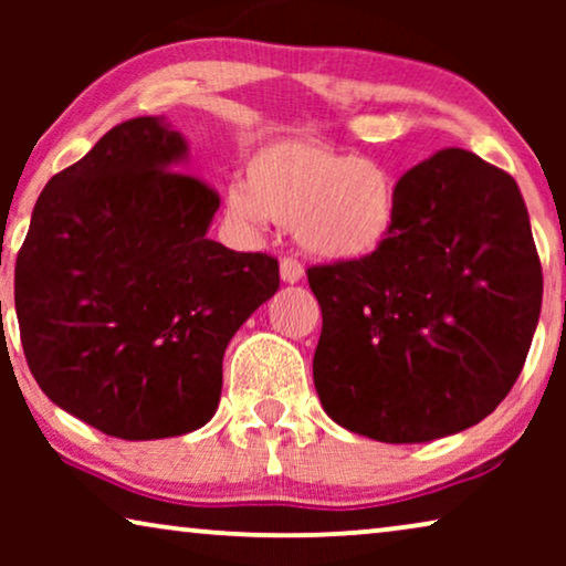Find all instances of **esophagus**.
Returning a JSON list of instances; mask_svg holds the SVG:
<instances>
[{
    "instance_id": "esophagus-1",
    "label": "esophagus",
    "mask_w": 566,
    "mask_h": 566,
    "mask_svg": "<svg viewBox=\"0 0 566 566\" xmlns=\"http://www.w3.org/2000/svg\"><path fill=\"white\" fill-rule=\"evenodd\" d=\"M301 277H304V268H301V262L293 258H283L281 260V281L293 285V283H298Z\"/></svg>"
}]
</instances>
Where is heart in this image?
Wrapping results in <instances>:
<instances>
[{
  "label": "heart",
  "mask_w": 566,
  "mask_h": 566,
  "mask_svg": "<svg viewBox=\"0 0 566 566\" xmlns=\"http://www.w3.org/2000/svg\"><path fill=\"white\" fill-rule=\"evenodd\" d=\"M227 208L247 227H293L319 260L363 262L397 231L399 192L381 161L316 142H277L252 154L244 185L227 190Z\"/></svg>",
  "instance_id": "heart-1"
}]
</instances>
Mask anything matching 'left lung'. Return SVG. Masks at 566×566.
<instances>
[{"label": "left lung", "instance_id": "8db88e82", "mask_svg": "<svg viewBox=\"0 0 566 566\" xmlns=\"http://www.w3.org/2000/svg\"><path fill=\"white\" fill-rule=\"evenodd\" d=\"M389 244L308 270L314 386L339 428L428 443L492 415L521 376L544 275L517 182L463 149L401 175Z\"/></svg>", "mask_w": 566, "mask_h": 566}]
</instances>
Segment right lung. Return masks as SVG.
I'll list each match as a JSON object with an SVG mask.
<instances>
[{
	"instance_id": "1",
	"label": "right lung",
	"mask_w": 566,
	"mask_h": 566,
	"mask_svg": "<svg viewBox=\"0 0 566 566\" xmlns=\"http://www.w3.org/2000/svg\"><path fill=\"white\" fill-rule=\"evenodd\" d=\"M185 159L161 115L111 128L45 185L14 265L30 374L113 438L203 428L227 345L281 285L270 254L208 239L219 196Z\"/></svg>"
}]
</instances>
